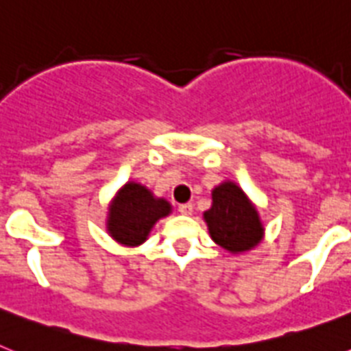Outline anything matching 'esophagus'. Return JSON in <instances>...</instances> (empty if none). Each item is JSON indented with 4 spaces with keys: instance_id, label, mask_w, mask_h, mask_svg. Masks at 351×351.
I'll return each mask as SVG.
<instances>
[{
    "instance_id": "1",
    "label": "esophagus",
    "mask_w": 351,
    "mask_h": 351,
    "mask_svg": "<svg viewBox=\"0 0 351 351\" xmlns=\"http://www.w3.org/2000/svg\"><path fill=\"white\" fill-rule=\"evenodd\" d=\"M179 213L184 214V216H190V214L193 213V204H181V206H179Z\"/></svg>"
}]
</instances>
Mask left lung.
Instances as JSON below:
<instances>
[{"mask_svg":"<svg viewBox=\"0 0 351 351\" xmlns=\"http://www.w3.org/2000/svg\"><path fill=\"white\" fill-rule=\"evenodd\" d=\"M213 204L204 213L210 239L232 255L246 253L262 243L265 228L256 206L234 181H223L210 191Z\"/></svg>","mask_w":351,"mask_h":351,"instance_id":"1","label":"left lung"}]
</instances>
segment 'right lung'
Returning a JSON list of instances; mask_svg holds the SVG:
<instances>
[{"label":"right lung","instance_id":"obj_1","mask_svg":"<svg viewBox=\"0 0 351 351\" xmlns=\"http://www.w3.org/2000/svg\"><path fill=\"white\" fill-rule=\"evenodd\" d=\"M170 213L172 206L169 200L156 197L141 182L128 181L108 204L105 228L121 246L135 247L144 244L158 219Z\"/></svg>","mask_w":351,"mask_h":351}]
</instances>
